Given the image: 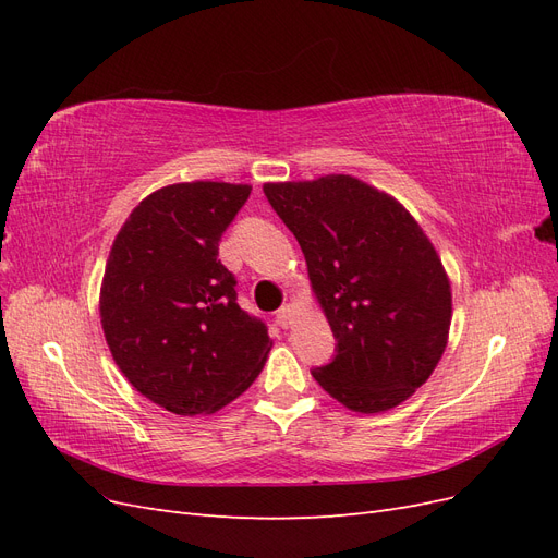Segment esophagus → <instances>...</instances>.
Here are the masks:
<instances>
[{"mask_svg": "<svg viewBox=\"0 0 558 558\" xmlns=\"http://www.w3.org/2000/svg\"><path fill=\"white\" fill-rule=\"evenodd\" d=\"M277 320L283 326V328H291L293 320H295V307L293 305H283L279 312H277Z\"/></svg>", "mask_w": 558, "mask_h": 558, "instance_id": "esophagus-1", "label": "esophagus"}]
</instances>
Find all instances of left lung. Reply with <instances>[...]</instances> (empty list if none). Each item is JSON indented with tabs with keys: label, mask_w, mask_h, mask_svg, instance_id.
I'll use <instances>...</instances> for the list:
<instances>
[{
	"label": "left lung",
	"mask_w": 558,
	"mask_h": 558,
	"mask_svg": "<svg viewBox=\"0 0 558 558\" xmlns=\"http://www.w3.org/2000/svg\"><path fill=\"white\" fill-rule=\"evenodd\" d=\"M263 191L305 253L337 337L332 363L312 377L351 412L398 408L449 342L451 283L428 234L393 195L351 174L267 181Z\"/></svg>",
	"instance_id": "left-lung-1"
}]
</instances>
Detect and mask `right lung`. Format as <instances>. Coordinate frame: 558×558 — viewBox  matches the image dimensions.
Instances as JSON below:
<instances>
[{"label": "right lung", "instance_id": "right-lung-1", "mask_svg": "<svg viewBox=\"0 0 558 558\" xmlns=\"http://www.w3.org/2000/svg\"><path fill=\"white\" fill-rule=\"evenodd\" d=\"M248 183L162 185L132 209L111 244L99 318L118 369L179 416L214 414L256 381L272 349L238 305L218 240Z\"/></svg>", "mask_w": 558, "mask_h": 558}]
</instances>
